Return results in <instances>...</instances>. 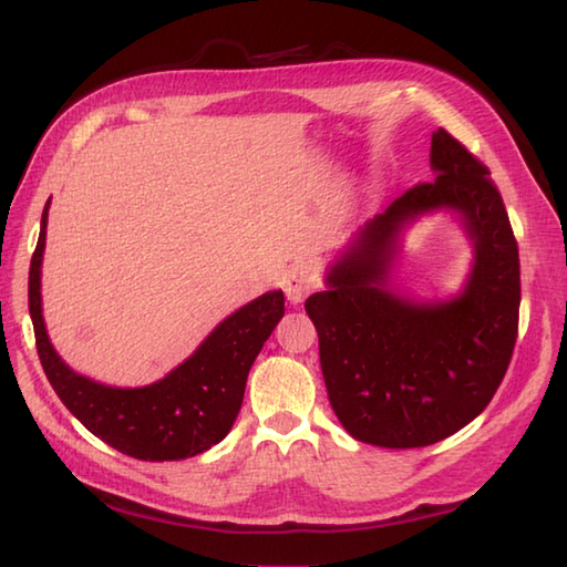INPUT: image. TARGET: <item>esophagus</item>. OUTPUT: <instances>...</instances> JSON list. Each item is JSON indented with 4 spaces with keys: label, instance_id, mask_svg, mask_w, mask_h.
<instances>
[{
    "label": "esophagus",
    "instance_id": "1",
    "mask_svg": "<svg viewBox=\"0 0 567 567\" xmlns=\"http://www.w3.org/2000/svg\"><path fill=\"white\" fill-rule=\"evenodd\" d=\"M282 287H285L287 299H290L292 305L305 302L307 295H311V292L317 290V270H315V265L307 262V260L295 262L292 268L285 272Z\"/></svg>",
    "mask_w": 567,
    "mask_h": 567
}]
</instances>
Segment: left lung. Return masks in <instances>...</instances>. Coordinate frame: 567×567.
Listing matches in <instances>:
<instances>
[{"mask_svg":"<svg viewBox=\"0 0 567 567\" xmlns=\"http://www.w3.org/2000/svg\"><path fill=\"white\" fill-rule=\"evenodd\" d=\"M433 183H416L375 216L305 309L319 333L329 402L353 439L421 449L470 424L504 380L519 333V246L497 185L461 141L431 138ZM439 206L462 212L476 240L466 292L445 306H412L383 277L399 226Z\"/></svg>","mask_w":567,"mask_h":567,"instance_id":"obj_1","label":"left lung"}]
</instances>
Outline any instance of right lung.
I'll return each mask as SVG.
<instances>
[{
  "label": "right lung",
  "mask_w": 567,
  "mask_h": 567,
  "mask_svg": "<svg viewBox=\"0 0 567 567\" xmlns=\"http://www.w3.org/2000/svg\"><path fill=\"white\" fill-rule=\"evenodd\" d=\"M45 219L48 204L29 270V311L35 351L60 402L94 436L138 461H183L209 451L234 426L252 360L285 315V295L268 292L238 309L165 380L138 390L104 388L72 372L48 341L41 315Z\"/></svg>",
  "instance_id": "1"
}]
</instances>
